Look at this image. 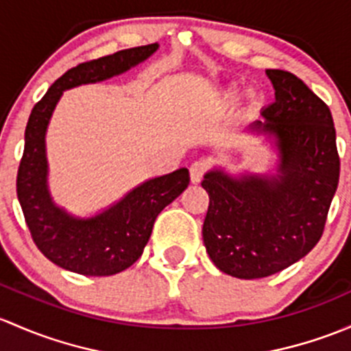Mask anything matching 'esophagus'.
<instances>
[{"label": "esophagus", "instance_id": "obj_1", "mask_svg": "<svg viewBox=\"0 0 351 351\" xmlns=\"http://www.w3.org/2000/svg\"><path fill=\"white\" fill-rule=\"evenodd\" d=\"M208 169H209V162L204 160V158L194 162V164L191 165V180H193L194 184L201 182V179L204 177Z\"/></svg>", "mask_w": 351, "mask_h": 351}]
</instances>
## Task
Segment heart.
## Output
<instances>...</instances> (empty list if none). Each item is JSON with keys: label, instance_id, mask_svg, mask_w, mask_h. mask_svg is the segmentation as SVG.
Wrapping results in <instances>:
<instances>
[{"label": "heart", "instance_id": "obj_1", "mask_svg": "<svg viewBox=\"0 0 351 351\" xmlns=\"http://www.w3.org/2000/svg\"><path fill=\"white\" fill-rule=\"evenodd\" d=\"M237 97H238L237 93H230V95H228V99L230 101H234V99H237Z\"/></svg>", "mask_w": 351, "mask_h": 351}]
</instances>
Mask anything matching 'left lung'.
Returning a JSON list of instances; mask_svg holds the SVG:
<instances>
[{
    "label": "left lung",
    "instance_id": "obj_1",
    "mask_svg": "<svg viewBox=\"0 0 351 351\" xmlns=\"http://www.w3.org/2000/svg\"><path fill=\"white\" fill-rule=\"evenodd\" d=\"M276 101L262 110L265 121L248 130L274 140L276 176L231 177L208 172L209 194L202 240L221 272L262 279L287 269L316 247L338 187L339 155L330 108L298 77L267 69Z\"/></svg>",
    "mask_w": 351,
    "mask_h": 351
}]
</instances>
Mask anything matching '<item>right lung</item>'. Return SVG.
Returning a JSON list of instances; mask_svg holds the SVG:
<instances>
[{
    "instance_id": "add662e5",
    "label": "right lung",
    "mask_w": 351,
    "mask_h": 351,
    "mask_svg": "<svg viewBox=\"0 0 351 351\" xmlns=\"http://www.w3.org/2000/svg\"><path fill=\"white\" fill-rule=\"evenodd\" d=\"M158 43L133 47L69 69L32 110L25 130V150L16 177V194L38 250L50 262L81 276H114L143 254L155 218L189 186L186 167L155 177L93 218H75L52 201L47 186L45 133L66 89L106 81L147 60Z\"/></svg>"
}]
</instances>
